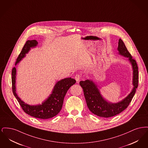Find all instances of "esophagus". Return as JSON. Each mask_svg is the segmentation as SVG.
Listing matches in <instances>:
<instances>
[{
	"instance_id": "34e87169",
	"label": "esophagus",
	"mask_w": 148,
	"mask_h": 148,
	"mask_svg": "<svg viewBox=\"0 0 148 148\" xmlns=\"http://www.w3.org/2000/svg\"><path fill=\"white\" fill-rule=\"evenodd\" d=\"M75 79L77 82L78 83L79 82V80H80V79H81V75L80 74H76L75 76Z\"/></svg>"
}]
</instances>
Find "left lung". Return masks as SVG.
Segmentation results:
<instances>
[{
    "label": "left lung",
    "mask_w": 148,
    "mask_h": 148,
    "mask_svg": "<svg viewBox=\"0 0 148 148\" xmlns=\"http://www.w3.org/2000/svg\"><path fill=\"white\" fill-rule=\"evenodd\" d=\"M118 49L120 54L129 58L133 69V85L134 88L129 95L118 103L111 104L105 100L100 94L98 89L95 84L89 80L80 81L79 84L83 89L86 104L90 111L97 116L103 118H110L115 116L124 111L134 97L138 88L139 82L138 67L136 60L133 59L130 53L123 40L119 39Z\"/></svg>",
    "instance_id": "left-lung-1"
}]
</instances>
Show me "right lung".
I'll use <instances>...</instances> for the list:
<instances>
[{
    "label": "right lung",
    "mask_w": 148,
    "mask_h": 148,
    "mask_svg": "<svg viewBox=\"0 0 148 148\" xmlns=\"http://www.w3.org/2000/svg\"><path fill=\"white\" fill-rule=\"evenodd\" d=\"M38 44V42L35 40H27L21 52L16 59L15 65L18 63L25 54H27L32 47H34ZM12 90L14 96L17 99L23 111L30 116L36 118L47 119L56 115L62 109L64 99L68 89L71 86L76 83V80L71 77L65 78L59 81L55 85L54 89L49 97L47 99L42 105L30 106L25 104L19 98L15 92V75L16 68L14 67L12 71Z\"/></svg>",
    "instance_id": "right-lung-1"
}]
</instances>
